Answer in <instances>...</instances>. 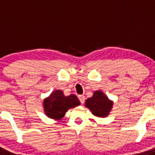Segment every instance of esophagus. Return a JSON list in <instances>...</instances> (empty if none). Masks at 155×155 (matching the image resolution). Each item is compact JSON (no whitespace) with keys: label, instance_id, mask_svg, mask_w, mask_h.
<instances>
[{"label":"esophagus","instance_id":"obj_1","mask_svg":"<svg viewBox=\"0 0 155 155\" xmlns=\"http://www.w3.org/2000/svg\"><path fill=\"white\" fill-rule=\"evenodd\" d=\"M78 97H79V99H80V102H81L82 104H84V101H85V96H84V95H79V96H78Z\"/></svg>","mask_w":155,"mask_h":155}]
</instances>
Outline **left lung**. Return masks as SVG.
Here are the masks:
<instances>
[{
  "label": "left lung",
  "instance_id": "1",
  "mask_svg": "<svg viewBox=\"0 0 155 155\" xmlns=\"http://www.w3.org/2000/svg\"><path fill=\"white\" fill-rule=\"evenodd\" d=\"M113 104L114 102L110 101L103 92L96 91L91 97L86 100L85 106L96 117H106L111 111Z\"/></svg>",
  "mask_w": 155,
  "mask_h": 155
}]
</instances>
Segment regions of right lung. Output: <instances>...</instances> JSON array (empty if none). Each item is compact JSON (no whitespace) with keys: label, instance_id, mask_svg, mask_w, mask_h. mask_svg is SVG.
<instances>
[{"label":"right lung","instance_id":"obj_1","mask_svg":"<svg viewBox=\"0 0 155 155\" xmlns=\"http://www.w3.org/2000/svg\"><path fill=\"white\" fill-rule=\"evenodd\" d=\"M80 105V100L75 94L65 96L61 90H56L43 101L45 115L49 118L61 120L66 112Z\"/></svg>","mask_w":155,"mask_h":155}]
</instances>
